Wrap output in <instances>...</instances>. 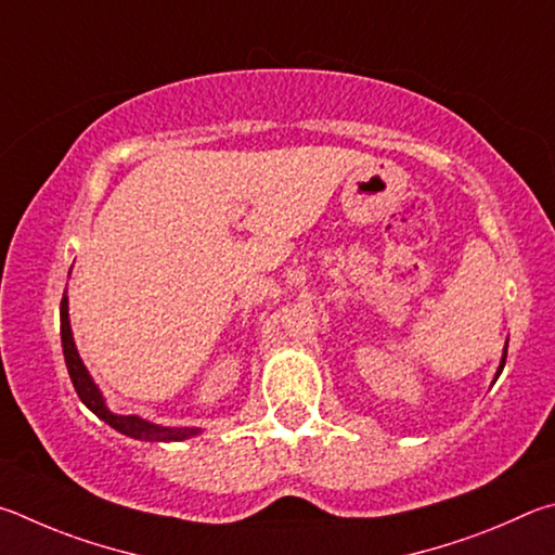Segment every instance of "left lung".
<instances>
[{
	"instance_id": "left-lung-1",
	"label": "left lung",
	"mask_w": 555,
	"mask_h": 555,
	"mask_svg": "<svg viewBox=\"0 0 555 555\" xmlns=\"http://www.w3.org/2000/svg\"><path fill=\"white\" fill-rule=\"evenodd\" d=\"M504 361H507V346H504V351H502V361H500V367H498V373H494V380H498V377H500V373L504 371ZM492 380V383H494Z\"/></svg>"
}]
</instances>
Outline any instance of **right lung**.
I'll return each instance as SVG.
<instances>
[{
    "mask_svg": "<svg viewBox=\"0 0 555 555\" xmlns=\"http://www.w3.org/2000/svg\"><path fill=\"white\" fill-rule=\"evenodd\" d=\"M61 341H63V356H65V365L67 373H70V380L77 397H80L82 404L90 410L92 414L100 416L102 422H106L124 436H131V439L139 441H153V443H170V441H184L192 439V436L202 434L199 426H163V424H153L149 420H143L139 414H114L106 404L104 395L96 383L92 380L90 371L82 363L80 353H77L75 338H73V326H70V314H67V295L61 299Z\"/></svg>",
    "mask_w": 555,
    "mask_h": 555,
    "instance_id": "obj_1",
    "label": "right lung"
}]
</instances>
